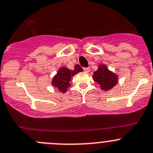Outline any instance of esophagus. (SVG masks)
I'll list each match as a JSON object with an SVG mask.
<instances>
[{
  "mask_svg": "<svg viewBox=\"0 0 153 153\" xmlns=\"http://www.w3.org/2000/svg\"><path fill=\"white\" fill-rule=\"evenodd\" d=\"M83 69H84V71H85V72H90V68H89V67H88V68H84Z\"/></svg>",
  "mask_w": 153,
  "mask_h": 153,
  "instance_id": "1",
  "label": "esophagus"
}]
</instances>
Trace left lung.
I'll use <instances>...</instances> for the list:
<instances>
[{
  "label": "left lung",
  "instance_id": "1",
  "mask_svg": "<svg viewBox=\"0 0 153 153\" xmlns=\"http://www.w3.org/2000/svg\"><path fill=\"white\" fill-rule=\"evenodd\" d=\"M93 78L97 83L100 85L102 90H109L117 84V78L115 74L110 72L105 65H100L97 72H94Z\"/></svg>",
  "mask_w": 153,
  "mask_h": 153
}]
</instances>
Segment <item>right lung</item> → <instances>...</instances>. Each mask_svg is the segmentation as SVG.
Instances as JSON below:
<instances>
[{
	"label": "right lung",
	"instance_id": "add662e5",
	"mask_svg": "<svg viewBox=\"0 0 153 153\" xmlns=\"http://www.w3.org/2000/svg\"><path fill=\"white\" fill-rule=\"evenodd\" d=\"M82 71L83 69L79 65H75L73 71H71L65 67L61 68L53 79L52 85L61 92H65L67 88L70 86L69 81H71L72 76H74L75 74Z\"/></svg>",
	"mask_w": 153,
	"mask_h": 153
}]
</instances>
